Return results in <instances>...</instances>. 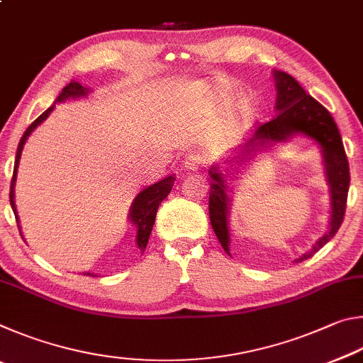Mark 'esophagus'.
Segmentation results:
<instances>
[{
  "mask_svg": "<svg viewBox=\"0 0 363 363\" xmlns=\"http://www.w3.org/2000/svg\"><path fill=\"white\" fill-rule=\"evenodd\" d=\"M199 167H200V158L196 155H189L182 163V168L186 171H195L199 169Z\"/></svg>",
  "mask_w": 363,
  "mask_h": 363,
  "instance_id": "1",
  "label": "esophagus"
}]
</instances>
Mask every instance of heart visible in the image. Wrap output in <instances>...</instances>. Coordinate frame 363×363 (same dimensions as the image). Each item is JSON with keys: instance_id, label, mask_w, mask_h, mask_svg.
<instances>
[{"instance_id": "obj_1", "label": "heart", "mask_w": 363, "mask_h": 363, "mask_svg": "<svg viewBox=\"0 0 363 363\" xmlns=\"http://www.w3.org/2000/svg\"><path fill=\"white\" fill-rule=\"evenodd\" d=\"M225 97H227V94L223 93V91H219V93L214 94V99H216V102H219V104L224 102ZM243 113H245V106H243V104H240V106H237L235 108H233V118H235V120H237V116H240Z\"/></svg>"}]
</instances>
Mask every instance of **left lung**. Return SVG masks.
Returning a JSON list of instances; mask_svg holds the SVG:
<instances>
[{"instance_id": "obj_1", "label": "left lung", "mask_w": 363, "mask_h": 363, "mask_svg": "<svg viewBox=\"0 0 363 363\" xmlns=\"http://www.w3.org/2000/svg\"><path fill=\"white\" fill-rule=\"evenodd\" d=\"M274 79L275 88H277V101H275L277 115L257 128L250 140L233 150L230 155L224 157L223 164L225 167L214 163L210 168V176L213 179L210 186V220L224 251L230 255L229 192L232 190L227 186V181H230V177L237 173L238 167L253 160L259 150H266L277 143H288L294 136L303 134L320 147L325 177H327L330 187L331 211L327 232L312 245L309 251L294 259V262H301L314 256L336 235L337 229L342 224L344 211H346L351 176H349V163L340 130L328 110L314 97L307 94L296 79L288 73L274 70Z\"/></svg>"}]
</instances>
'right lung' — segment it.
I'll return each mask as SVG.
<instances>
[{"label": "right lung", "mask_w": 363, "mask_h": 363, "mask_svg": "<svg viewBox=\"0 0 363 363\" xmlns=\"http://www.w3.org/2000/svg\"><path fill=\"white\" fill-rule=\"evenodd\" d=\"M89 93H91V89L86 88V86H82V84L77 83V82L69 83L62 89V93L59 94L56 102H54L52 106L46 110V112H43L38 116V118H36L32 123V125L27 128V131L23 133V136H22L21 143H19V147H17L16 162H14V173H12L11 192H9L11 208H12V211H14V214H16L17 223H19V216H17V210H16L14 187H16V179H17V168H19V162H21V157H22L23 145H26L28 136L33 133V130H35L36 126H40L41 123L48 118L49 113L52 112L57 102H65V101H69V99H79V97H86ZM174 181H176L174 179V174H171V176L164 177V179H162V181L152 184V186L140 190V192L136 195V199H134V201L131 203L130 216H128V218H130V223L134 227H136V230H138L136 243H138V248L143 251V253H144V250L147 247V243H149V237H150L153 223H155V216H157L158 206L162 205V201L167 199L168 194L171 192ZM17 225H19V230H21V224H17ZM83 275H91V277H94V274H89V272H83Z\"/></svg>", "instance_id": "right-lung-1"}]
</instances>
